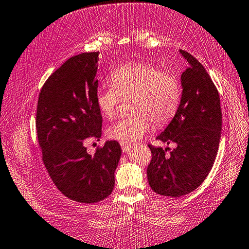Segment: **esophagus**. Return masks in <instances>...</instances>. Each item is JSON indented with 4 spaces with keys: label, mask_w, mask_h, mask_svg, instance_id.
Segmentation results:
<instances>
[{
    "label": "esophagus",
    "mask_w": 249,
    "mask_h": 249,
    "mask_svg": "<svg viewBox=\"0 0 249 249\" xmlns=\"http://www.w3.org/2000/svg\"><path fill=\"white\" fill-rule=\"evenodd\" d=\"M120 146H121V149H122V150H124V151L125 152V151H129L130 149H131L132 144H131V143H128V142H124V141H121V142H120Z\"/></svg>",
    "instance_id": "obj_1"
}]
</instances>
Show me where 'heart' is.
Masks as SVG:
<instances>
[{
  "instance_id": "1",
  "label": "heart",
  "mask_w": 249,
  "mask_h": 249,
  "mask_svg": "<svg viewBox=\"0 0 249 249\" xmlns=\"http://www.w3.org/2000/svg\"><path fill=\"white\" fill-rule=\"evenodd\" d=\"M110 86L95 92V103L103 117L116 116L120 97H131L132 114L122 118L108 129L112 139L132 142L149 131L151 121L157 127L166 124L180 103V83L174 74L148 63L132 62L113 69Z\"/></svg>"
}]
</instances>
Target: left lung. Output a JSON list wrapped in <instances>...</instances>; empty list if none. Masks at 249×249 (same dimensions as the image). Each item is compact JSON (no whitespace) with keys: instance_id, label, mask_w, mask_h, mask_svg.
<instances>
[{"instance_id":"left-lung-1","label":"left lung","mask_w":249,"mask_h":249,"mask_svg":"<svg viewBox=\"0 0 249 249\" xmlns=\"http://www.w3.org/2000/svg\"><path fill=\"white\" fill-rule=\"evenodd\" d=\"M188 66L181 74L182 94L174 119L157 139L177 147L156 148L147 176L151 189L167 197H181L199 187L215 161L221 131L219 93L201 63L180 50ZM170 154H166V150Z\"/></svg>"}]
</instances>
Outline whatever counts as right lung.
Here are the masks:
<instances>
[{"label": "right lung", "instance_id": "1", "mask_svg": "<svg viewBox=\"0 0 249 249\" xmlns=\"http://www.w3.org/2000/svg\"><path fill=\"white\" fill-rule=\"evenodd\" d=\"M99 52L67 60L42 87L36 107V133L42 160L61 193L82 204L106 199L114 187L121 147L106 141L94 155L86 143L101 137L102 116L95 103Z\"/></svg>", "mask_w": 249, "mask_h": 249}]
</instances>
